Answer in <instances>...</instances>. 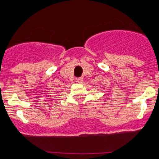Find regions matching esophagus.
I'll use <instances>...</instances> for the list:
<instances>
[{
    "instance_id": "1",
    "label": "esophagus",
    "mask_w": 159,
    "mask_h": 159,
    "mask_svg": "<svg viewBox=\"0 0 159 159\" xmlns=\"http://www.w3.org/2000/svg\"><path fill=\"white\" fill-rule=\"evenodd\" d=\"M83 78H76V81L78 83H82L83 82Z\"/></svg>"
}]
</instances>
